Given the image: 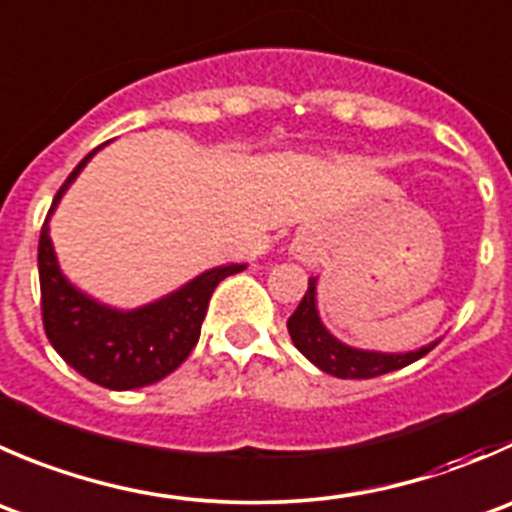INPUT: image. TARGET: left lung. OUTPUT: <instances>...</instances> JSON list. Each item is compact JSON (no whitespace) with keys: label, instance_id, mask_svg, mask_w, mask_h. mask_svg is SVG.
Returning <instances> with one entry per match:
<instances>
[{"label":"left lung","instance_id":"obj_1","mask_svg":"<svg viewBox=\"0 0 512 512\" xmlns=\"http://www.w3.org/2000/svg\"><path fill=\"white\" fill-rule=\"evenodd\" d=\"M287 330H290V337L297 350L312 365H317L327 375L342 377V380H367V377L400 370V367L428 355L438 345V342H430V345L410 352H372L345 345V342H340L327 332L320 315H317V277H310L305 297H302L297 310L287 320Z\"/></svg>","mask_w":512,"mask_h":512}]
</instances>
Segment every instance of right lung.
<instances>
[{
    "label": "right lung",
    "instance_id": "add662e5",
    "mask_svg": "<svg viewBox=\"0 0 512 512\" xmlns=\"http://www.w3.org/2000/svg\"><path fill=\"white\" fill-rule=\"evenodd\" d=\"M97 150L64 180L42 225L37 255L42 322L54 350L79 375L109 390H135L162 380L187 360L200 340L215 287L247 265L212 267L180 290L137 310H114L77 290L59 270L49 217Z\"/></svg>",
    "mask_w": 512,
    "mask_h": 512
}]
</instances>
